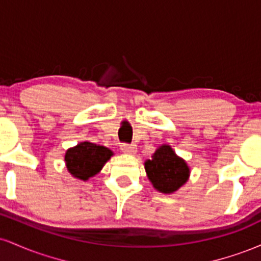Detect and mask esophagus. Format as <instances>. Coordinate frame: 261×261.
<instances>
[{"instance_id":"obj_1","label":"esophagus","mask_w":261,"mask_h":261,"mask_svg":"<svg viewBox=\"0 0 261 261\" xmlns=\"http://www.w3.org/2000/svg\"><path fill=\"white\" fill-rule=\"evenodd\" d=\"M121 151L126 154H135L136 153L137 148L135 145H127V143H124V145H121Z\"/></svg>"}]
</instances>
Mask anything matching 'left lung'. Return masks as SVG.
<instances>
[{
  "mask_svg": "<svg viewBox=\"0 0 261 261\" xmlns=\"http://www.w3.org/2000/svg\"><path fill=\"white\" fill-rule=\"evenodd\" d=\"M145 170L153 188L162 194L178 191L190 176L188 163L169 145H162L145 162Z\"/></svg>",
  "mask_w": 261,
  "mask_h": 261,
  "instance_id": "left-lung-1",
  "label": "left lung"
}]
</instances>
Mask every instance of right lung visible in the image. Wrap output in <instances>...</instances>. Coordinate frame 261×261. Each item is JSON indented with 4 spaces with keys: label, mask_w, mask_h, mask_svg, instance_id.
Listing matches in <instances>:
<instances>
[{
    "label": "right lung",
    "mask_w": 261,
    "mask_h": 261,
    "mask_svg": "<svg viewBox=\"0 0 261 261\" xmlns=\"http://www.w3.org/2000/svg\"><path fill=\"white\" fill-rule=\"evenodd\" d=\"M113 154L112 149L85 141L66 151V168L73 178L87 181L100 172Z\"/></svg>",
    "instance_id": "add662e5"
}]
</instances>
